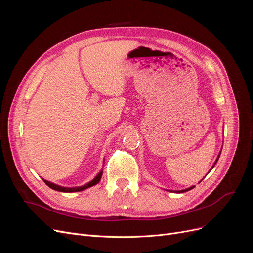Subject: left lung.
I'll return each mask as SVG.
<instances>
[{
  "label": "left lung",
  "mask_w": 253,
  "mask_h": 253,
  "mask_svg": "<svg viewBox=\"0 0 253 253\" xmlns=\"http://www.w3.org/2000/svg\"><path fill=\"white\" fill-rule=\"evenodd\" d=\"M220 155V154H219ZM217 160H218V158L216 159V162H217ZM216 162H215V164H216ZM194 187H191V188H189V189H186V190H182V191H177V192L178 193H181V192H186V191H189V190H191V189H193Z\"/></svg>",
  "instance_id": "8db88e82"
}]
</instances>
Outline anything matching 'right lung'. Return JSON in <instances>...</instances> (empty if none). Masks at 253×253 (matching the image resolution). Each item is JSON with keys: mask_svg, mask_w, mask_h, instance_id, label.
<instances>
[{"mask_svg": "<svg viewBox=\"0 0 253 253\" xmlns=\"http://www.w3.org/2000/svg\"><path fill=\"white\" fill-rule=\"evenodd\" d=\"M101 176H102V171L99 173L96 177L91 180L90 182H88V183H86L85 186H83V187H79V188H62V187H60V186H57V185H55V183H51V182H49V181H47V180H44V182L46 183V185L49 187V188H51V189H53V190H56V191H61V192H78V191H82V190H84V189H87V188H89V187H93V186H95V185H97V183L99 182V180L101 179Z\"/></svg>", "mask_w": 253, "mask_h": 253, "instance_id": "1", "label": "right lung"}]
</instances>
